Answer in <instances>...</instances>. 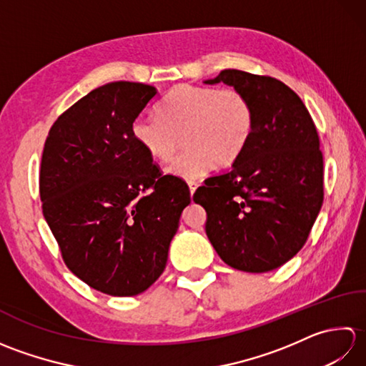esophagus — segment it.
<instances>
[{
	"label": "esophagus",
	"instance_id": "esophagus-1",
	"mask_svg": "<svg viewBox=\"0 0 366 366\" xmlns=\"http://www.w3.org/2000/svg\"><path fill=\"white\" fill-rule=\"evenodd\" d=\"M187 184H189V187H190V195L193 197V193L197 192V189H198V185H199V184H198V182H195V181H189Z\"/></svg>",
	"mask_w": 366,
	"mask_h": 366
}]
</instances>
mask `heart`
<instances>
[{
    "instance_id": "1",
    "label": "heart",
    "mask_w": 366,
    "mask_h": 366,
    "mask_svg": "<svg viewBox=\"0 0 366 366\" xmlns=\"http://www.w3.org/2000/svg\"><path fill=\"white\" fill-rule=\"evenodd\" d=\"M254 130L250 99L237 88L181 84L163 100L157 116H138L132 124L137 144L159 163H168L171 176L192 181L215 165L231 167L242 157Z\"/></svg>"
}]
</instances>
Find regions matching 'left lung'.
<instances>
[{"label":"left lung","mask_w":366,"mask_h":366,"mask_svg":"<svg viewBox=\"0 0 366 366\" xmlns=\"http://www.w3.org/2000/svg\"><path fill=\"white\" fill-rule=\"evenodd\" d=\"M224 83L250 99L254 130L228 173L209 177L193 201L206 209V234L237 270H274L305 245L324 201V162L315 122L283 81L224 69Z\"/></svg>","instance_id":"obj_1"}]
</instances>
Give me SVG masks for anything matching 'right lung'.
<instances>
[{"label": "right lung", "instance_id": "1", "mask_svg": "<svg viewBox=\"0 0 366 366\" xmlns=\"http://www.w3.org/2000/svg\"><path fill=\"white\" fill-rule=\"evenodd\" d=\"M157 96L149 84L92 89L54 121L45 139L39 192L66 266L94 290L129 297L165 270L187 184L162 176L132 135Z\"/></svg>", "mask_w": 366, "mask_h": 366}]
</instances>
